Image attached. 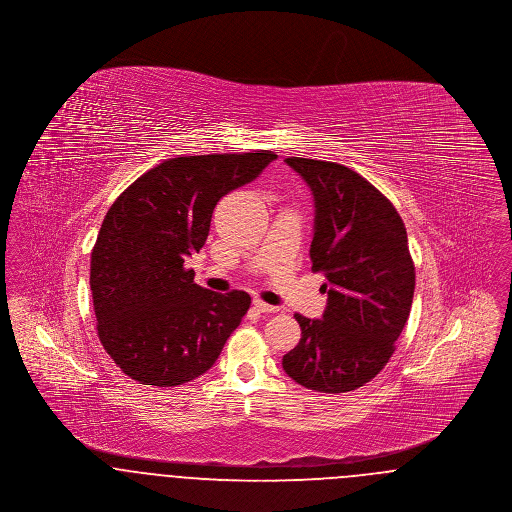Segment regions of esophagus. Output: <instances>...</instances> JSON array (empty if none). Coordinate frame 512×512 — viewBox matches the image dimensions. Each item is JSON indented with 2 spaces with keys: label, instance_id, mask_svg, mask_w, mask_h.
Returning a JSON list of instances; mask_svg holds the SVG:
<instances>
[{
  "label": "esophagus",
  "instance_id": "esophagus-1",
  "mask_svg": "<svg viewBox=\"0 0 512 512\" xmlns=\"http://www.w3.org/2000/svg\"><path fill=\"white\" fill-rule=\"evenodd\" d=\"M253 305H255L259 311H263V313H278V311H280V307L270 305V303L263 301V299H259V297H255V299H253Z\"/></svg>",
  "mask_w": 512,
  "mask_h": 512
}]
</instances>
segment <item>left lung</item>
<instances>
[{
	"instance_id": "left-lung-1",
	"label": "left lung",
	"mask_w": 512,
	"mask_h": 512,
	"mask_svg": "<svg viewBox=\"0 0 512 512\" xmlns=\"http://www.w3.org/2000/svg\"><path fill=\"white\" fill-rule=\"evenodd\" d=\"M315 194L313 272L328 280L322 320L295 313L301 340L286 374L307 390L345 393L370 382L395 351L411 313L414 263L390 199L340 163L288 157Z\"/></svg>"
}]
</instances>
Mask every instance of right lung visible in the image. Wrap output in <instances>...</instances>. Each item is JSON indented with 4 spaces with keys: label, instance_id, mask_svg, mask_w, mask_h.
<instances>
[{
    "label": "right lung",
    "instance_id": "add662e5",
    "mask_svg": "<svg viewBox=\"0 0 512 512\" xmlns=\"http://www.w3.org/2000/svg\"><path fill=\"white\" fill-rule=\"evenodd\" d=\"M276 157L268 149L172 157L109 207L92 249L90 288L99 341L132 380L172 388L219 359L251 297L197 286L184 259L205 244L220 197Z\"/></svg>",
    "mask_w": 512,
    "mask_h": 512
}]
</instances>
